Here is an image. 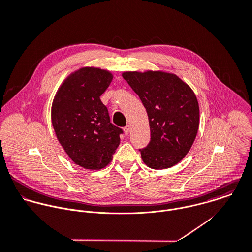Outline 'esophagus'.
Returning a JSON list of instances; mask_svg holds the SVG:
<instances>
[{
	"label": "esophagus",
	"mask_w": 252,
	"mask_h": 252,
	"mask_svg": "<svg viewBox=\"0 0 252 252\" xmlns=\"http://www.w3.org/2000/svg\"><path fill=\"white\" fill-rule=\"evenodd\" d=\"M124 131H125V134L127 135L130 131V126L129 125H126L125 127H124Z\"/></svg>",
	"instance_id": "esophagus-1"
}]
</instances>
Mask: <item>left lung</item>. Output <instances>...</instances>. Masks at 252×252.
<instances>
[{
  "instance_id": "1",
  "label": "left lung",
  "mask_w": 252,
  "mask_h": 252,
  "mask_svg": "<svg viewBox=\"0 0 252 252\" xmlns=\"http://www.w3.org/2000/svg\"><path fill=\"white\" fill-rule=\"evenodd\" d=\"M123 77L146 109L150 141L139 149L151 169H168L190 150L199 126V106L192 89L176 74L126 71Z\"/></svg>"
}]
</instances>
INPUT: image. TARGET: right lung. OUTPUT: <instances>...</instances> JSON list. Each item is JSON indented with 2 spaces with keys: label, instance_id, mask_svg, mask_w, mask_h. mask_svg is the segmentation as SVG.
Listing matches in <instances>:
<instances>
[{
  "label": "right lung",
  "instance_id": "1",
  "mask_svg": "<svg viewBox=\"0 0 252 252\" xmlns=\"http://www.w3.org/2000/svg\"><path fill=\"white\" fill-rule=\"evenodd\" d=\"M110 71L82 67L60 86L52 105V124L65 153L78 166L100 170L111 161L123 129L113 125L100 96L110 85Z\"/></svg>",
  "mask_w": 252,
  "mask_h": 252
}]
</instances>
